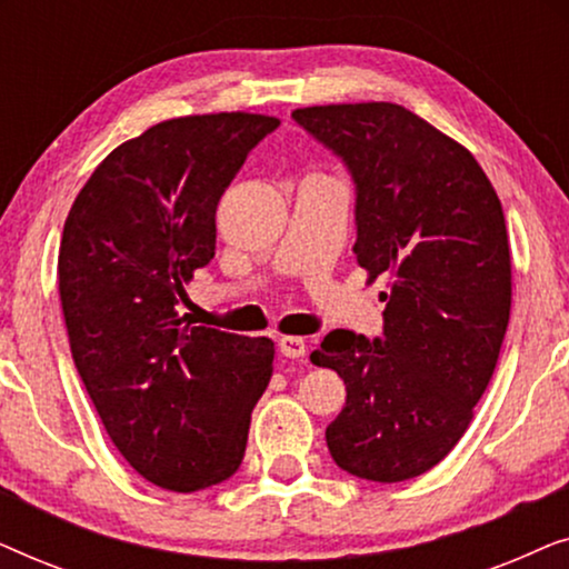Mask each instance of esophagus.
I'll return each mask as SVG.
<instances>
[{
    "label": "esophagus",
    "mask_w": 569,
    "mask_h": 569,
    "mask_svg": "<svg viewBox=\"0 0 569 569\" xmlns=\"http://www.w3.org/2000/svg\"><path fill=\"white\" fill-rule=\"evenodd\" d=\"M279 352L290 360H298V357L306 355V341L300 337H279Z\"/></svg>",
    "instance_id": "34e87169"
}]
</instances>
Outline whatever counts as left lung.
<instances>
[{"instance_id":"left-lung-1","label":"left lung","mask_w":569,"mask_h":569,"mask_svg":"<svg viewBox=\"0 0 569 569\" xmlns=\"http://www.w3.org/2000/svg\"><path fill=\"white\" fill-rule=\"evenodd\" d=\"M357 186V263L386 277L383 339L337 329L310 355L347 386L326 427L339 469L403 481L446 458L487 391L510 321L502 204L473 154L396 103L292 111Z\"/></svg>"}]
</instances>
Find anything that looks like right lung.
Masks as SVG:
<instances>
[{"label":"right lung","mask_w":569,"mask_h":569,"mask_svg":"<svg viewBox=\"0 0 569 569\" xmlns=\"http://www.w3.org/2000/svg\"><path fill=\"white\" fill-rule=\"evenodd\" d=\"M274 116L204 113L116 147L77 193L59 246V298L74 368L131 469L173 492L230 479L274 341L178 316L214 259L220 197Z\"/></svg>","instance_id":"obj_1"}]
</instances>
